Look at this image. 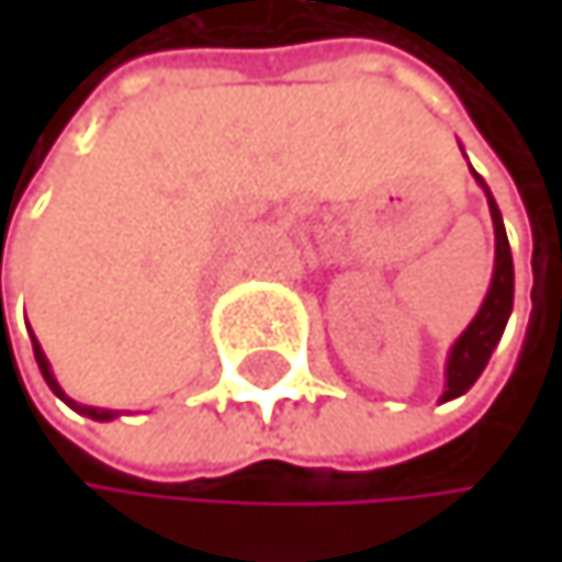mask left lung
<instances>
[{
	"instance_id": "left-lung-1",
	"label": "left lung",
	"mask_w": 562,
	"mask_h": 562,
	"mask_svg": "<svg viewBox=\"0 0 562 562\" xmlns=\"http://www.w3.org/2000/svg\"><path fill=\"white\" fill-rule=\"evenodd\" d=\"M475 181L482 184L485 199H488V215H492V228H495V266H492V283H488V293H485L479 313L472 316V323L462 330V337L448 350L441 401L462 397L479 381V374L485 371V363H488L495 344L503 340V330L513 316V286L516 283H513V252H509V239H506L503 212H499V205H495L488 184L479 175H475Z\"/></svg>"
}]
</instances>
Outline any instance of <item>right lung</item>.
I'll return each mask as SVG.
<instances>
[{
  "instance_id": "right-lung-1",
  "label": "right lung",
  "mask_w": 562,
  "mask_h": 562,
  "mask_svg": "<svg viewBox=\"0 0 562 562\" xmlns=\"http://www.w3.org/2000/svg\"><path fill=\"white\" fill-rule=\"evenodd\" d=\"M33 353H36V363H40V374H43V381L49 384V391L59 397V401H67L74 412H80L83 418H93V422H114L121 412H111V407H93V404H77L74 397H67V391L59 387V381H56V374H53V367H49V360H46V353H43V347H40V340L33 337Z\"/></svg>"
}]
</instances>
